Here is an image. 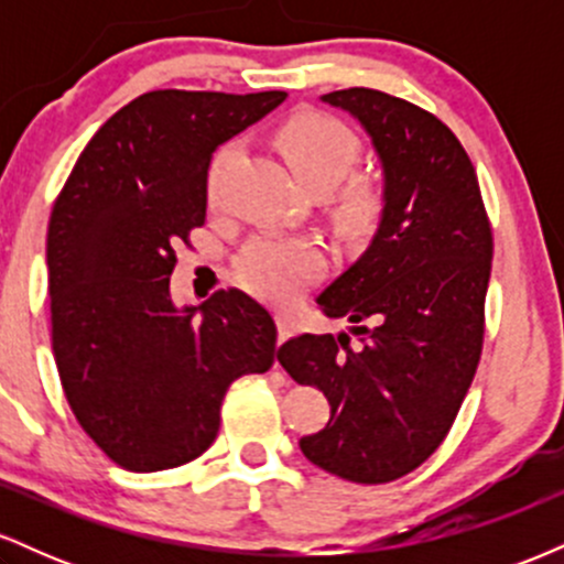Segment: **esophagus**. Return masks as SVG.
<instances>
[{
    "label": "esophagus",
    "mask_w": 564,
    "mask_h": 564,
    "mask_svg": "<svg viewBox=\"0 0 564 564\" xmlns=\"http://www.w3.org/2000/svg\"><path fill=\"white\" fill-rule=\"evenodd\" d=\"M291 336V323H289V318L286 315H278V347L283 345V341H286Z\"/></svg>",
    "instance_id": "obj_1"
}]
</instances>
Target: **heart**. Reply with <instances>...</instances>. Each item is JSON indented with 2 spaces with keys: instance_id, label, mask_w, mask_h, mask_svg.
<instances>
[{
  "instance_id": "heart-1",
  "label": "heart",
  "mask_w": 564,
  "mask_h": 564,
  "mask_svg": "<svg viewBox=\"0 0 564 564\" xmlns=\"http://www.w3.org/2000/svg\"><path fill=\"white\" fill-rule=\"evenodd\" d=\"M278 151L283 153L291 172L310 191L323 193L339 185L358 166L360 145L358 134L345 121L321 111H304L278 129ZM232 156V148H223L212 166L209 191L215 193L217 177ZM387 212V187L377 177H352L334 196L332 215L336 228L352 241L368 238L379 228ZM326 260L313 241L304 238L262 236L246 246L238 257L236 275L241 286L262 300L286 304L300 296L310 283L323 275Z\"/></svg>"
}]
</instances>
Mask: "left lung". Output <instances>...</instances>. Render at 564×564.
<instances>
[{"mask_svg": "<svg viewBox=\"0 0 564 564\" xmlns=\"http://www.w3.org/2000/svg\"><path fill=\"white\" fill-rule=\"evenodd\" d=\"M366 127L384 166L377 238L318 296L347 334H302L278 360L318 387L332 419L300 448L315 467L360 485L422 467L451 432L475 379L485 336L494 230L475 166L435 113L379 89L323 95Z\"/></svg>", "mask_w": 564, "mask_h": 564, "instance_id": "8db88e82", "label": "left lung"}]
</instances>
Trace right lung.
<instances>
[{"instance_id":"1","label":"right lung","mask_w":564,"mask_h":564,"mask_svg":"<svg viewBox=\"0 0 564 564\" xmlns=\"http://www.w3.org/2000/svg\"><path fill=\"white\" fill-rule=\"evenodd\" d=\"M286 93L153 89L87 142L47 228L50 323L63 392L129 471L183 467L215 443L225 392L275 364L278 328L238 289L177 310V246L206 219L217 145Z\"/></svg>"}]
</instances>
